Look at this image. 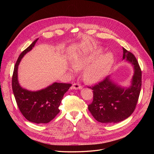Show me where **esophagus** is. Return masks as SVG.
<instances>
[{"instance_id": "esophagus-1", "label": "esophagus", "mask_w": 154, "mask_h": 154, "mask_svg": "<svg viewBox=\"0 0 154 154\" xmlns=\"http://www.w3.org/2000/svg\"><path fill=\"white\" fill-rule=\"evenodd\" d=\"M72 89H75V90H77V89H82V86L80 84V83H74L72 85V87H71Z\"/></svg>"}]
</instances>
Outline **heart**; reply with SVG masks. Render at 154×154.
I'll use <instances>...</instances> for the list:
<instances>
[{"instance_id": "obj_1", "label": "heart", "mask_w": 154, "mask_h": 154, "mask_svg": "<svg viewBox=\"0 0 154 154\" xmlns=\"http://www.w3.org/2000/svg\"><path fill=\"white\" fill-rule=\"evenodd\" d=\"M101 53L102 51L100 50L94 54L78 56L72 60V63L74 68L83 69L89 66L84 72V78L88 82L93 83L101 80L106 75L112 66L114 62L113 55L107 53L100 58ZM97 58L99 59L90 66V65ZM71 71L73 72V69H71Z\"/></svg>"}]
</instances>
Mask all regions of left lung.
Listing matches in <instances>:
<instances>
[{
	"instance_id": "obj_1",
	"label": "left lung",
	"mask_w": 154,
	"mask_h": 154,
	"mask_svg": "<svg viewBox=\"0 0 154 154\" xmlns=\"http://www.w3.org/2000/svg\"><path fill=\"white\" fill-rule=\"evenodd\" d=\"M123 60L134 66L131 84L123 87L112 80L110 76L93 87V101L88 109L97 122L116 123L128 118L137 103L141 88V71L135 56L123 48Z\"/></svg>"
}]
</instances>
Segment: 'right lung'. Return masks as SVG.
<instances>
[{
  "mask_svg": "<svg viewBox=\"0 0 154 154\" xmlns=\"http://www.w3.org/2000/svg\"><path fill=\"white\" fill-rule=\"evenodd\" d=\"M36 39L20 54L14 67L12 88L17 105L25 118L37 124L48 123L60 112L58 107L63 96L72 85L54 82L52 85L37 91H31L22 88L18 80V67L22 58L35 46Z\"/></svg>",
  "mask_w": 154,
  "mask_h": 154,
  "instance_id": "obj_1",
  "label": "right lung"
}]
</instances>
